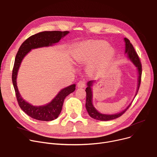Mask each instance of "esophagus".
I'll use <instances>...</instances> for the list:
<instances>
[{"mask_svg":"<svg viewBox=\"0 0 157 157\" xmlns=\"http://www.w3.org/2000/svg\"><path fill=\"white\" fill-rule=\"evenodd\" d=\"M77 86H78V88H84L85 86V82L83 81H79L77 84Z\"/></svg>","mask_w":157,"mask_h":157,"instance_id":"34e87169","label":"esophagus"}]
</instances>
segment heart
I'll return each instance as SVG.
<instances>
[{
	"instance_id": "obj_1",
	"label": "heart",
	"mask_w": 157,
	"mask_h": 157,
	"mask_svg": "<svg viewBox=\"0 0 157 157\" xmlns=\"http://www.w3.org/2000/svg\"><path fill=\"white\" fill-rule=\"evenodd\" d=\"M115 56V50L103 40H89L76 45L73 57L78 62L95 59L90 65L91 71H97L108 64Z\"/></svg>"
}]
</instances>
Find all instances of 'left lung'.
I'll use <instances>...</instances> for the list:
<instances>
[{
  "mask_svg": "<svg viewBox=\"0 0 157 157\" xmlns=\"http://www.w3.org/2000/svg\"><path fill=\"white\" fill-rule=\"evenodd\" d=\"M124 41L125 42V54H126L127 59L132 62V64L135 67H136L137 72L138 75L137 89H136V92L134 97L133 98L134 100L135 97L137 95L140 86V83H141V74H142L141 64L137 53L136 52L132 45L130 43V41L126 38H124ZM95 83H96V81L93 80V81H88L87 82V88L85 90L86 93V105H85L86 109L88 114L90 115V116L93 119L98 120V121H110V120L117 119L120 116H121L131 106L133 100L126 109H124L120 112L113 113V114H105V113H100L99 111H98L95 109V107H94L93 104L92 87L94 85H95Z\"/></svg>",
  "mask_w": 157,
  "mask_h": 157,
  "instance_id": "left-lung-1",
  "label": "left lung"
}]
</instances>
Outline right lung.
<instances>
[{
  "instance_id": "add662e5",
  "label": "right lung",
  "mask_w": 157,
  "mask_h": 157,
  "mask_svg": "<svg viewBox=\"0 0 157 157\" xmlns=\"http://www.w3.org/2000/svg\"><path fill=\"white\" fill-rule=\"evenodd\" d=\"M69 33L67 31H43L29 37L19 48L15 58L12 80L20 108L31 118L42 121H51L57 119L62 110L65 98L75 91L76 85L73 84L60 90L54 98L45 105H33L23 98L17 86V77L20 66L23 59L31 50L54 46Z\"/></svg>"
}]
</instances>
